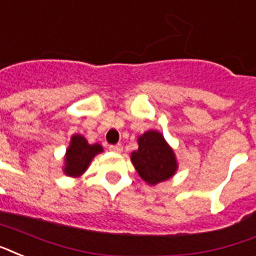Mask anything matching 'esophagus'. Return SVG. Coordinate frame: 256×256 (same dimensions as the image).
Returning a JSON list of instances; mask_svg holds the SVG:
<instances>
[{"label":"esophagus","instance_id":"obj_1","mask_svg":"<svg viewBox=\"0 0 256 256\" xmlns=\"http://www.w3.org/2000/svg\"><path fill=\"white\" fill-rule=\"evenodd\" d=\"M108 149H110L111 152H114V153H120V152H122V145H120V144H118V145H110L108 146Z\"/></svg>","mask_w":256,"mask_h":256}]
</instances>
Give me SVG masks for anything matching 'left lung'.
Returning a JSON list of instances; mask_svg holds the SVG:
<instances>
[{
	"label": "left lung",
	"mask_w": 256,
	"mask_h": 256,
	"mask_svg": "<svg viewBox=\"0 0 256 256\" xmlns=\"http://www.w3.org/2000/svg\"><path fill=\"white\" fill-rule=\"evenodd\" d=\"M138 150L132 153V161L142 180L156 185L174 174V153L158 132H146L138 138Z\"/></svg>",
	"instance_id": "left-lung-1"
}]
</instances>
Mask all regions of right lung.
I'll return each instance as SVG.
<instances>
[{
    "label": "right lung",
    "mask_w": 256,
    "mask_h": 256,
    "mask_svg": "<svg viewBox=\"0 0 256 256\" xmlns=\"http://www.w3.org/2000/svg\"><path fill=\"white\" fill-rule=\"evenodd\" d=\"M102 152V146L90 145L84 136H74L66 154V169L68 176H79L88 168L91 160Z\"/></svg>",
    "instance_id": "obj_1"
}]
</instances>
